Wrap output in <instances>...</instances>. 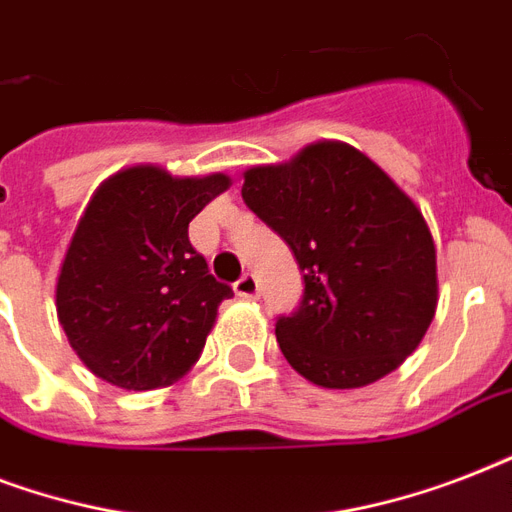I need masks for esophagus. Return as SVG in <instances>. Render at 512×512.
I'll use <instances>...</instances> for the list:
<instances>
[{"instance_id":"1","label":"esophagus","mask_w":512,"mask_h":512,"mask_svg":"<svg viewBox=\"0 0 512 512\" xmlns=\"http://www.w3.org/2000/svg\"><path fill=\"white\" fill-rule=\"evenodd\" d=\"M233 289H236V295L244 297V300H255V297L260 295V284H257L255 273H244V276L233 284Z\"/></svg>"}]
</instances>
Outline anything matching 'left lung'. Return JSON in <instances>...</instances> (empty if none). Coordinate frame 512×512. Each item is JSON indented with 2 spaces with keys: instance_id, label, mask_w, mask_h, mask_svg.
<instances>
[{
  "instance_id": "left-lung-1",
  "label": "left lung",
  "mask_w": 512,
  "mask_h": 512,
  "mask_svg": "<svg viewBox=\"0 0 512 512\" xmlns=\"http://www.w3.org/2000/svg\"><path fill=\"white\" fill-rule=\"evenodd\" d=\"M241 199L303 271V300L276 319L295 372L361 388L420 345L436 316V247L420 209L369 156L324 140L249 170Z\"/></svg>"
}]
</instances>
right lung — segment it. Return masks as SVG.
Listing matches in <instances>:
<instances>
[{"instance_id": "right-lung-1", "label": "right lung", "mask_w": 512, "mask_h": 512, "mask_svg": "<svg viewBox=\"0 0 512 512\" xmlns=\"http://www.w3.org/2000/svg\"><path fill=\"white\" fill-rule=\"evenodd\" d=\"M228 185L130 167L95 191L55 289L63 332L95 377L151 390L196 364L233 289L209 273L188 223Z\"/></svg>"}]
</instances>
